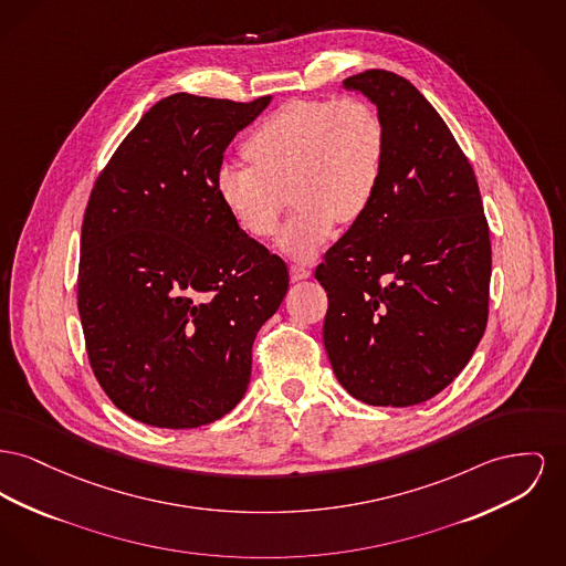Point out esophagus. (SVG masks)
<instances>
[{
  "instance_id": "34e87169",
  "label": "esophagus",
  "mask_w": 566,
  "mask_h": 566,
  "mask_svg": "<svg viewBox=\"0 0 566 566\" xmlns=\"http://www.w3.org/2000/svg\"><path fill=\"white\" fill-rule=\"evenodd\" d=\"M312 275V269L305 265H293L291 266V277L293 282H300V280H307Z\"/></svg>"
}]
</instances>
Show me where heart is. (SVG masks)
<instances>
[{
    "label": "heart",
    "instance_id": "b5f03b06",
    "mask_svg": "<svg viewBox=\"0 0 566 566\" xmlns=\"http://www.w3.org/2000/svg\"><path fill=\"white\" fill-rule=\"evenodd\" d=\"M243 151L252 167H218V199L241 231L266 239L280 227L289 188L297 207L280 248L307 261L337 222L353 224L366 216L380 188L387 136L369 102L307 98L266 115L248 134Z\"/></svg>",
    "mask_w": 566,
    "mask_h": 566
}]
</instances>
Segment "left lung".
<instances>
[{"label":"left lung","mask_w":566,"mask_h":566,"mask_svg":"<svg viewBox=\"0 0 566 566\" xmlns=\"http://www.w3.org/2000/svg\"><path fill=\"white\" fill-rule=\"evenodd\" d=\"M376 104L387 151L366 216L316 280L335 378L369 406H415L470 361L488 325L492 243L474 170L423 94L389 70L344 81Z\"/></svg>","instance_id":"left-lung-1"}]
</instances>
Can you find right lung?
Returning a JSON list of instances; mask_svg holds the SVG:
<instances>
[{
	"mask_svg": "<svg viewBox=\"0 0 566 566\" xmlns=\"http://www.w3.org/2000/svg\"><path fill=\"white\" fill-rule=\"evenodd\" d=\"M269 102L172 94L92 190L78 261L87 357L104 394L140 423L190 430L231 412L254 337L289 291L284 261L216 192L229 143Z\"/></svg>",
	"mask_w": 566,
	"mask_h": 566,
	"instance_id": "add662e5",
	"label": "right lung"
}]
</instances>
